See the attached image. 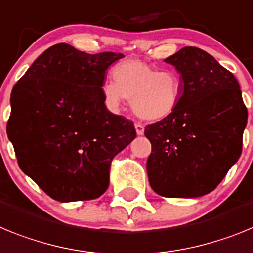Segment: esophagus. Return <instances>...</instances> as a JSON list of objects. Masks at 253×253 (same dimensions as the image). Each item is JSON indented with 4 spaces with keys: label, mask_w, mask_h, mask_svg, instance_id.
Wrapping results in <instances>:
<instances>
[{
    "label": "esophagus",
    "mask_w": 253,
    "mask_h": 253,
    "mask_svg": "<svg viewBox=\"0 0 253 253\" xmlns=\"http://www.w3.org/2000/svg\"><path fill=\"white\" fill-rule=\"evenodd\" d=\"M135 129H136V133H137L139 136L144 135L145 128H144V126H142L141 124H135Z\"/></svg>",
    "instance_id": "34e87169"
}]
</instances>
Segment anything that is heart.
Wrapping results in <instances>:
<instances>
[{
    "label": "heart",
    "instance_id": "heart-1",
    "mask_svg": "<svg viewBox=\"0 0 253 253\" xmlns=\"http://www.w3.org/2000/svg\"><path fill=\"white\" fill-rule=\"evenodd\" d=\"M114 83L100 87L109 109L117 111L124 99H131V108L139 118L158 122L170 117L178 108L182 79L173 70H160L140 60H125L112 70Z\"/></svg>",
    "mask_w": 253,
    "mask_h": 253
}]
</instances>
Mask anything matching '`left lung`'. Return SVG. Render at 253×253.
I'll return each mask as SVG.
<instances>
[{
	"mask_svg": "<svg viewBox=\"0 0 253 253\" xmlns=\"http://www.w3.org/2000/svg\"><path fill=\"white\" fill-rule=\"evenodd\" d=\"M164 62L181 76L182 96L170 117L145 128L149 182L160 196H204L242 153L248 117L242 91L234 75L200 48H182Z\"/></svg>",
	"mask_w": 253,
	"mask_h": 253,
	"instance_id": "left-lung-1",
	"label": "left lung"
}]
</instances>
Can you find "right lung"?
<instances>
[{"label": "right lung", "instance_id": "obj_1", "mask_svg": "<svg viewBox=\"0 0 253 253\" xmlns=\"http://www.w3.org/2000/svg\"><path fill=\"white\" fill-rule=\"evenodd\" d=\"M124 54H89L66 43L45 49L11 93L7 136L24 173L61 203L99 197L111 163L136 137L103 100L107 70Z\"/></svg>", "mask_w": 253, "mask_h": 253}]
</instances>
